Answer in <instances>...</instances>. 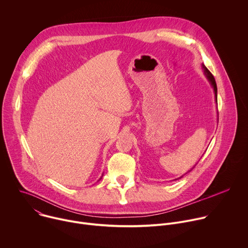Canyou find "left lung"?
Masks as SVG:
<instances>
[{"instance_id":"obj_1","label":"left lung","mask_w":248,"mask_h":248,"mask_svg":"<svg viewBox=\"0 0 248 248\" xmlns=\"http://www.w3.org/2000/svg\"><path fill=\"white\" fill-rule=\"evenodd\" d=\"M202 68H203V70H204V75L206 76V78H207L209 83L211 84L212 88H213V90H214V93H215V101H216V104H217V106H218V102H217V84H216L215 78H214L213 76H212V74L209 72L208 68L204 65V63H202ZM193 168H194V167H193Z\"/></svg>"}]
</instances>
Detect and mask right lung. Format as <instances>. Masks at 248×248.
Returning a JSON list of instances; mask_svg holds the SVG:
<instances>
[{
    "label": "right lung",
    "mask_w": 248,
    "mask_h": 248,
    "mask_svg": "<svg viewBox=\"0 0 248 248\" xmlns=\"http://www.w3.org/2000/svg\"><path fill=\"white\" fill-rule=\"evenodd\" d=\"M101 179H102V178H101Z\"/></svg>",
    "instance_id": "1"
}]
</instances>
